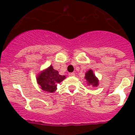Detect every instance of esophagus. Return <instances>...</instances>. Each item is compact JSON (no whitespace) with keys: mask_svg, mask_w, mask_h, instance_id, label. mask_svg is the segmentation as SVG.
Masks as SVG:
<instances>
[{"mask_svg":"<svg viewBox=\"0 0 135 135\" xmlns=\"http://www.w3.org/2000/svg\"><path fill=\"white\" fill-rule=\"evenodd\" d=\"M69 76H71V77L75 76V73H69Z\"/></svg>","mask_w":135,"mask_h":135,"instance_id":"esophagus-1","label":"esophagus"}]
</instances>
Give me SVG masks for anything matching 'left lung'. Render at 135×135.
<instances>
[{"label": "left lung", "mask_w": 135, "mask_h": 135, "mask_svg": "<svg viewBox=\"0 0 135 135\" xmlns=\"http://www.w3.org/2000/svg\"><path fill=\"white\" fill-rule=\"evenodd\" d=\"M85 79L86 80L87 84L92 86L93 88H96L99 85V79L96 77L95 74L92 69L88 70V71L85 73Z\"/></svg>", "instance_id": "obj_1"}]
</instances>
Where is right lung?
Returning a JSON list of instances; mask_svg holds the SVG:
<instances>
[{"instance_id":"add662e5","label":"right lung","mask_w":135,"mask_h":135,"mask_svg":"<svg viewBox=\"0 0 135 135\" xmlns=\"http://www.w3.org/2000/svg\"><path fill=\"white\" fill-rule=\"evenodd\" d=\"M65 78V76L59 75L58 71L54 69L52 66L50 65L37 75L36 80L41 90L45 92H55L57 89V84Z\"/></svg>"}]
</instances>
